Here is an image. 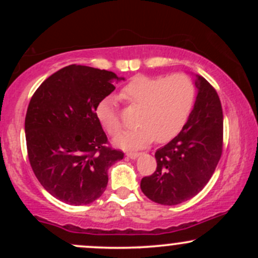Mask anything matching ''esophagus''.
Returning <instances> with one entry per match:
<instances>
[{"instance_id": "obj_1", "label": "esophagus", "mask_w": 258, "mask_h": 258, "mask_svg": "<svg viewBox=\"0 0 258 258\" xmlns=\"http://www.w3.org/2000/svg\"><path fill=\"white\" fill-rule=\"evenodd\" d=\"M139 155H141V154L136 153V152H128V153H126V156H127V158H130V159H136V158H138Z\"/></svg>"}]
</instances>
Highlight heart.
Returning a JSON list of instances; mask_svg holds the SVG:
<instances>
[{"mask_svg": "<svg viewBox=\"0 0 258 258\" xmlns=\"http://www.w3.org/2000/svg\"><path fill=\"white\" fill-rule=\"evenodd\" d=\"M130 105L139 106L138 126L121 133L115 144L123 149H139L154 139L166 143L176 137L190 116L195 100V86L183 73L170 76H136L120 93ZM97 119L109 135L122 130V121L110 97L102 99L96 108Z\"/></svg>", "mask_w": 258, "mask_h": 258, "instance_id": "obj_1", "label": "heart"}]
</instances>
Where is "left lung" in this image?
Returning <instances> with one entry per match:
<instances>
[{"label":"left lung","instance_id":"obj_1","mask_svg":"<svg viewBox=\"0 0 258 258\" xmlns=\"http://www.w3.org/2000/svg\"><path fill=\"white\" fill-rule=\"evenodd\" d=\"M197 99L185 126L156 150L155 172L141 180L146 197L161 205H178L207 184L223 147V112L217 92L197 75Z\"/></svg>","mask_w":258,"mask_h":258}]
</instances>
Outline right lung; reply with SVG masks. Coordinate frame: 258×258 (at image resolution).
Here are the masks:
<instances>
[{
	"mask_svg": "<svg viewBox=\"0 0 258 258\" xmlns=\"http://www.w3.org/2000/svg\"><path fill=\"white\" fill-rule=\"evenodd\" d=\"M123 78L69 65L41 84L29 103L25 137L31 168L52 197L87 205L104 193L108 168L123 158L106 146L96 108Z\"/></svg>",
	"mask_w": 258,
	"mask_h": 258,
	"instance_id": "obj_1",
	"label": "right lung"
}]
</instances>
